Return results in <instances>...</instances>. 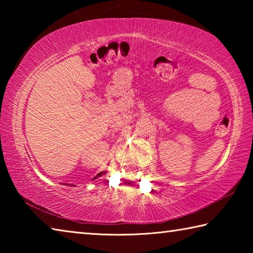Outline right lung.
Returning <instances> with one entry per match:
<instances>
[{
  "label": "right lung",
  "instance_id": "obj_1",
  "mask_svg": "<svg viewBox=\"0 0 253 253\" xmlns=\"http://www.w3.org/2000/svg\"><path fill=\"white\" fill-rule=\"evenodd\" d=\"M104 174H106V172H105V170H102V172H100L99 174H97V176H95L92 179H96V178H98L99 176H102V175H104Z\"/></svg>",
  "mask_w": 253,
  "mask_h": 253
}]
</instances>
